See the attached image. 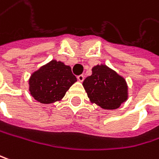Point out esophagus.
Returning a JSON list of instances; mask_svg holds the SVG:
<instances>
[{
  "label": "esophagus",
  "instance_id": "obj_1",
  "mask_svg": "<svg viewBox=\"0 0 159 159\" xmlns=\"http://www.w3.org/2000/svg\"><path fill=\"white\" fill-rule=\"evenodd\" d=\"M77 79H78V81H79V82H83V81H84V79H85V76H84L83 74L78 75V76H77Z\"/></svg>",
  "mask_w": 159,
  "mask_h": 159
}]
</instances>
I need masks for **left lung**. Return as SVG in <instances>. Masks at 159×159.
Here are the masks:
<instances>
[{"mask_svg": "<svg viewBox=\"0 0 159 159\" xmlns=\"http://www.w3.org/2000/svg\"><path fill=\"white\" fill-rule=\"evenodd\" d=\"M83 87L91 103L105 110H116L129 98V87L126 79L105 64L92 68Z\"/></svg>", "mask_w": 159, "mask_h": 159, "instance_id": "left-lung-1", "label": "left lung"}]
</instances>
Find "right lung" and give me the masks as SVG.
<instances>
[{"label": "right lung", "mask_w": 159, "mask_h": 159, "mask_svg": "<svg viewBox=\"0 0 159 159\" xmlns=\"http://www.w3.org/2000/svg\"><path fill=\"white\" fill-rule=\"evenodd\" d=\"M76 81L70 66L52 59L31 73L29 90L38 102L50 104L61 101Z\"/></svg>", "instance_id": "1"}]
</instances>
